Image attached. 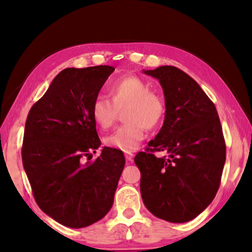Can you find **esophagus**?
<instances>
[{"label": "esophagus", "mask_w": 252, "mask_h": 252, "mask_svg": "<svg viewBox=\"0 0 252 252\" xmlns=\"http://www.w3.org/2000/svg\"><path fill=\"white\" fill-rule=\"evenodd\" d=\"M133 156H134L133 153H126L125 154V158H126L127 160H132L133 159Z\"/></svg>", "instance_id": "esophagus-1"}]
</instances>
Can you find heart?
<instances>
[{
    "label": "heart",
    "instance_id": "1",
    "mask_svg": "<svg viewBox=\"0 0 252 252\" xmlns=\"http://www.w3.org/2000/svg\"><path fill=\"white\" fill-rule=\"evenodd\" d=\"M108 98L97 96L91 104L92 119L103 129L115 123L123 110L125 123L104 137L106 147L130 153L139 147L147 129H155L163 122L166 106L157 93L150 91L146 80L136 75H124L110 84Z\"/></svg>",
    "mask_w": 252,
    "mask_h": 252
}]
</instances>
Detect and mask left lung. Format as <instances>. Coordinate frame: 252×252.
<instances>
[{"mask_svg": "<svg viewBox=\"0 0 252 252\" xmlns=\"http://www.w3.org/2000/svg\"><path fill=\"white\" fill-rule=\"evenodd\" d=\"M144 73L159 80L166 112L159 133L134 158L141 196L157 218L187 222L208 208L219 189L226 160L221 124L213 102L180 68L165 65ZM156 151L168 156L158 158Z\"/></svg>", "mask_w": 252, "mask_h": 252, "instance_id": "obj_1", "label": "left lung"}]
</instances>
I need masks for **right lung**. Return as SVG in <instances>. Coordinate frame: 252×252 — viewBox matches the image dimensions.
<instances>
[{
  "label": "right lung",
  "mask_w": 252,
  "mask_h": 252,
  "mask_svg": "<svg viewBox=\"0 0 252 252\" xmlns=\"http://www.w3.org/2000/svg\"><path fill=\"white\" fill-rule=\"evenodd\" d=\"M113 71L109 65L65 68L26 119L22 158L34 199L71 228L87 227L109 212L125 166L123 151L109 147L89 160L101 146L91 104Z\"/></svg>",
  "instance_id": "right-lung-1"
}]
</instances>
